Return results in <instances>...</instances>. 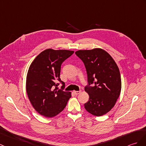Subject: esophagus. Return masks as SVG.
Masks as SVG:
<instances>
[{
    "instance_id": "34e87169",
    "label": "esophagus",
    "mask_w": 146,
    "mask_h": 146,
    "mask_svg": "<svg viewBox=\"0 0 146 146\" xmlns=\"http://www.w3.org/2000/svg\"><path fill=\"white\" fill-rule=\"evenodd\" d=\"M73 93H74V94H76V95H78V94H80L81 91H73Z\"/></svg>"
}]
</instances>
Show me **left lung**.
I'll use <instances>...</instances> for the list:
<instances>
[{
	"mask_svg": "<svg viewBox=\"0 0 146 146\" xmlns=\"http://www.w3.org/2000/svg\"><path fill=\"white\" fill-rule=\"evenodd\" d=\"M75 54L84 64L89 84H93L84 88L90 97L84 108L94 116L106 114L114 106L121 93L119 68L110 54L101 48L80 50Z\"/></svg>",
	"mask_w": 146,
	"mask_h": 146,
	"instance_id": "left-lung-1",
	"label": "left lung"
}]
</instances>
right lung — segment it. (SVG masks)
Returning a JSON list of instances; mask_svg holds the SVG:
<instances>
[{
    "mask_svg": "<svg viewBox=\"0 0 146 146\" xmlns=\"http://www.w3.org/2000/svg\"><path fill=\"white\" fill-rule=\"evenodd\" d=\"M74 53L67 50L46 49L33 60L26 78V91L32 106L37 113L53 117L62 112L72 96V93L58 90L61 80V65Z\"/></svg>",
    "mask_w": 146,
    "mask_h": 146,
    "instance_id": "add662e5",
    "label": "right lung"
}]
</instances>
